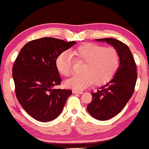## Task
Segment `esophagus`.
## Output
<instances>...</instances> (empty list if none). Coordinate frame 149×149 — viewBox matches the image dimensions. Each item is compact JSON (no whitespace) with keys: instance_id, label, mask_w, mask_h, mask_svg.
<instances>
[{"instance_id":"34e87169","label":"esophagus","mask_w":149,"mask_h":149,"mask_svg":"<svg viewBox=\"0 0 149 149\" xmlns=\"http://www.w3.org/2000/svg\"><path fill=\"white\" fill-rule=\"evenodd\" d=\"M72 93H74V94H82V93H83V92H82V91H77V90H73Z\"/></svg>"}]
</instances>
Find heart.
<instances>
[{"mask_svg": "<svg viewBox=\"0 0 149 149\" xmlns=\"http://www.w3.org/2000/svg\"><path fill=\"white\" fill-rule=\"evenodd\" d=\"M74 60L83 63L82 74L74 75L65 82L68 88L82 90L94 82L102 85L110 81L119 66L120 58L116 50L105 48L95 44H83L71 52ZM67 52H62L56 59L58 72L65 77L71 75L73 71V59Z\"/></svg>", "mask_w": 149, "mask_h": 149, "instance_id": "heart-1", "label": "heart"}]
</instances>
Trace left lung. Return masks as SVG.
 I'll use <instances>...</instances> for the list:
<instances>
[{
    "label": "left lung",
    "instance_id": "8db88e82",
    "mask_svg": "<svg viewBox=\"0 0 149 149\" xmlns=\"http://www.w3.org/2000/svg\"><path fill=\"white\" fill-rule=\"evenodd\" d=\"M113 46L118 53L120 64L113 79L92 93L91 102L87 109L94 118L106 120L118 114L133 95L137 79L136 65L128 46L113 39H95Z\"/></svg>",
    "mask_w": 149,
    "mask_h": 149
}]
</instances>
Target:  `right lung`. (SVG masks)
Masks as SVG:
<instances>
[{
    "label": "right lung",
    "instance_id": "1",
    "mask_svg": "<svg viewBox=\"0 0 149 149\" xmlns=\"http://www.w3.org/2000/svg\"><path fill=\"white\" fill-rule=\"evenodd\" d=\"M75 41L44 37L29 41L18 54L12 75L18 102L29 116L49 122L62 113L72 90L54 89L61 84L56 59Z\"/></svg>",
    "mask_w": 149,
    "mask_h": 149
}]
</instances>
